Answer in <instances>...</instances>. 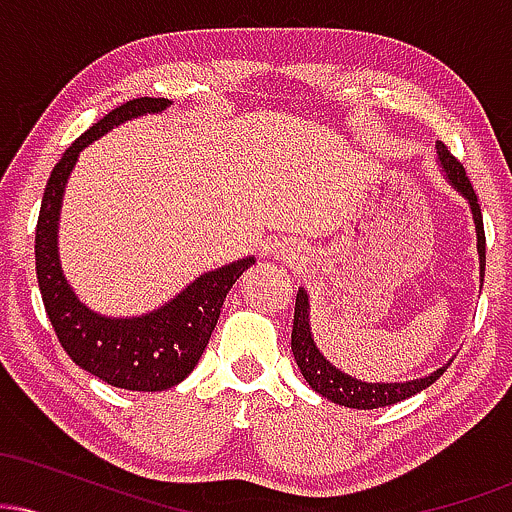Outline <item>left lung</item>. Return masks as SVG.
Returning a JSON list of instances; mask_svg holds the SVG:
<instances>
[{
	"label": "left lung",
	"instance_id": "obj_1",
	"mask_svg": "<svg viewBox=\"0 0 512 512\" xmlns=\"http://www.w3.org/2000/svg\"><path fill=\"white\" fill-rule=\"evenodd\" d=\"M436 154H438V166L443 170L445 180L450 182L452 190L457 195L467 199L469 211H472L474 231H477V252H479V267L481 276H484V264H486V238H484V221H481V209L479 199L474 195L472 182L467 180L462 163L445 149L443 142H436ZM291 351L296 358L298 368H301L305 383H308L317 395L327 397L334 404H342L349 409H378V407H390V404L402 402L416 392L426 390L428 385H433L440 375L445 373L448 363L443 368L433 370V373L424 375V378L407 380V383H370V380H361L356 375H349L346 370L334 366L325 358L320 349H317L313 330H310V303H308V291L298 289L296 293V310H293V332H291Z\"/></svg>",
	"mask_w": 512,
	"mask_h": 512
}]
</instances>
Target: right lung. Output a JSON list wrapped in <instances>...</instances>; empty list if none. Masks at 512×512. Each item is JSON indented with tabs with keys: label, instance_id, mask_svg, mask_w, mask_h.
<instances>
[{
	"label": "right lung",
	"instance_id": "right-lung-1",
	"mask_svg": "<svg viewBox=\"0 0 512 512\" xmlns=\"http://www.w3.org/2000/svg\"><path fill=\"white\" fill-rule=\"evenodd\" d=\"M170 105L173 101L168 98H134L86 129L52 168L35 228V274L45 313L62 349L86 373L134 392L168 390L192 373L207 349L226 293L255 264V255H248L199 274L161 308L132 317L103 315L88 308L64 276L60 262L62 199L79 154L115 127L144 115H161Z\"/></svg>",
	"mask_w": 512,
	"mask_h": 512
}]
</instances>
